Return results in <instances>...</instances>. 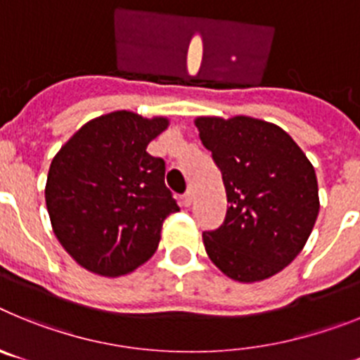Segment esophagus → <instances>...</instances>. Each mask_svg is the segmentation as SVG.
Listing matches in <instances>:
<instances>
[{
	"instance_id": "esophagus-1",
	"label": "esophagus",
	"mask_w": 360,
	"mask_h": 360,
	"mask_svg": "<svg viewBox=\"0 0 360 360\" xmlns=\"http://www.w3.org/2000/svg\"><path fill=\"white\" fill-rule=\"evenodd\" d=\"M191 202H193V193H191V191H187L186 195L182 196V205L184 207H189Z\"/></svg>"
}]
</instances>
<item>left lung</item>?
I'll use <instances>...</instances> for the list:
<instances>
[{
    "mask_svg": "<svg viewBox=\"0 0 360 360\" xmlns=\"http://www.w3.org/2000/svg\"><path fill=\"white\" fill-rule=\"evenodd\" d=\"M200 141L221 171L229 207L203 232L211 262L236 281L278 274L303 250L319 214L314 165L287 131L252 117H200Z\"/></svg>",
    "mask_w": 360,
    "mask_h": 360,
    "instance_id": "1",
    "label": "left lung"
}]
</instances>
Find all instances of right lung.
I'll list each match as a JSON object with an SVG mask.
<instances>
[{
	"label": "right lung",
	"instance_id": "right-lung-1",
	"mask_svg": "<svg viewBox=\"0 0 360 360\" xmlns=\"http://www.w3.org/2000/svg\"><path fill=\"white\" fill-rule=\"evenodd\" d=\"M167 124L113 111L86 122L50 164L44 198L53 232L95 274L115 278L148 262L164 219L180 211L165 162L146 151Z\"/></svg>",
	"mask_w": 360,
	"mask_h": 360
}]
</instances>
